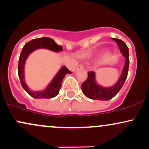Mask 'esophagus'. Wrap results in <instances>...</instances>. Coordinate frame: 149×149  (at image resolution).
Wrapping results in <instances>:
<instances>
[{
	"mask_svg": "<svg viewBox=\"0 0 149 149\" xmlns=\"http://www.w3.org/2000/svg\"><path fill=\"white\" fill-rule=\"evenodd\" d=\"M84 65L80 64L77 66V70H80V69H84Z\"/></svg>",
	"mask_w": 149,
	"mask_h": 149,
	"instance_id": "esophagus-1",
	"label": "esophagus"
}]
</instances>
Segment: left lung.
Here are the masks:
<instances>
[{"label":"left lung","instance_id":"obj_1","mask_svg":"<svg viewBox=\"0 0 149 149\" xmlns=\"http://www.w3.org/2000/svg\"><path fill=\"white\" fill-rule=\"evenodd\" d=\"M117 43L120 50L125 57V64L121 76L118 81L111 88H102L97 84L95 79V72L89 71L88 78L82 84V91L83 94L88 98L94 100H110L117 95L121 88L123 85L127 77L128 69H129V50L127 45L118 38H112Z\"/></svg>","mask_w":149,"mask_h":149}]
</instances>
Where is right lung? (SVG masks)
<instances>
[{"label": "right lung", "mask_w": 149, "mask_h": 149, "mask_svg": "<svg viewBox=\"0 0 149 149\" xmlns=\"http://www.w3.org/2000/svg\"><path fill=\"white\" fill-rule=\"evenodd\" d=\"M39 48H46L51 49V50L58 52L62 50V47L61 45H57L54 40L49 38L44 37L40 38H36L31 40V41L26 42L23 47L22 51L19 58L18 63V75L19 78L20 83L22 88L25 90V91L32 97L36 99H51L56 97L59 94V90L61 87V82L64 79V76L67 73H71L66 66H62L59 70V72L56 75L54 79L52 80L47 88L44 91L33 92L27 87L24 82V67L25 61L27 57L31 52L33 50Z\"/></svg>", "instance_id": "right-lung-1"}]
</instances>
